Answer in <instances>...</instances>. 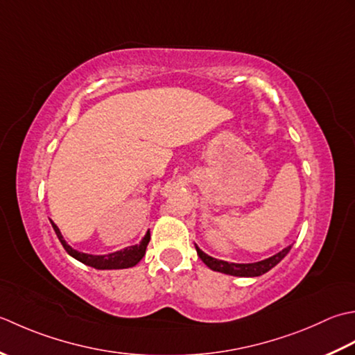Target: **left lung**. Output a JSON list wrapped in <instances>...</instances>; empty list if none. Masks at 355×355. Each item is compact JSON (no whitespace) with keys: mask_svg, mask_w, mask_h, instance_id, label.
<instances>
[{"mask_svg":"<svg viewBox=\"0 0 355 355\" xmlns=\"http://www.w3.org/2000/svg\"><path fill=\"white\" fill-rule=\"evenodd\" d=\"M289 250H291V245L282 250L280 252H277V254H274L265 260H260V262H256V263H230V262H223V260H219V259L209 257L199 247H196L198 256L202 259V262H204L209 270L225 272V274H230V276H239V277L262 276V274H265L266 271L274 268V266H276L280 260L288 254Z\"/></svg>","mask_w":355,"mask_h":355,"instance_id":"left-lung-1","label":"left lung"}]
</instances>
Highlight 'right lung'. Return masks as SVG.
Here are the masks:
<instances>
[{
  "instance_id": "right-lung-1",
  "label": "right lung",
  "mask_w": 355,
  "mask_h": 355,
  "mask_svg": "<svg viewBox=\"0 0 355 355\" xmlns=\"http://www.w3.org/2000/svg\"><path fill=\"white\" fill-rule=\"evenodd\" d=\"M52 227L55 230L58 239H60V242L62 243L64 250H66L71 257H75L76 260H79V262H83L84 265L93 266V268H96V270H121V268H130V266H135L144 257V254H146L147 245L150 242V231H147V234L144 236L139 245H133V247L112 252V254L92 256V254H85V252H79V251L71 248L70 245H67L66 241H64L60 228H58L53 222H52Z\"/></svg>"
}]
</instances>
